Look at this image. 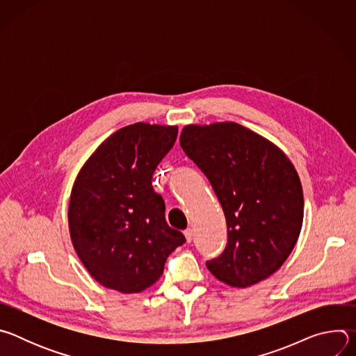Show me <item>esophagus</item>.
I'll use <instances>...</instances> for the list:
<instances>
[{"instance_id":"34e87169","label":"esophagus","mask_w":356,"mask_h":356,"mask_svg":"<svg viewBox=\"0 0 356 356\" xmlns=\"http://www.w3.org/2000/svg\"><path fill=\"white\" fill-rule=\"evenodd\" d=\"M184 236H186L187 242H191V241H193V238H194V232H193V229H191V228H187V229L184 231Z\"/></svg>"}]
</instances>
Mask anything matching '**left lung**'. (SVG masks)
Segmentation results:
<instances>
[{
    "label": "left lung",
    "instance_id": "1",
    "mask_svg": "<svg viewBox=\"0 0 356 356\" xmlns=\"http://www.w3.org/2000/svg\"><path fill=\"white\" fill-rule=\"evenodd\" d=\"M180 146L209 177L227 220V248L207 269L234 287L268 279L289 258L302 225L293 163L277 145L231 121L186 125Z\"/></svg>",
    "mask_w": 356,
    "mask_h": 356
}]
</instances>
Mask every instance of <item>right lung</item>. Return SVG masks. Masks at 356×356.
<instances>
[{"label": "right lung", "instance_id": "add662e5", "mask_svg": "<svg viewBox=\"0 0 356 356\" xmlns=\"http://www.w3.org/2000/svg\"><path fill=\"white\" fill-rule=\"evenodd\" d=\"M179 128L136 122L101 143L70 193L69 232L87 272L107 289L140 293L155 284L184 235L168 225L152 176Z\"/></svg>", "mask_w": 356, "mask_h": 356}]
</instances>
